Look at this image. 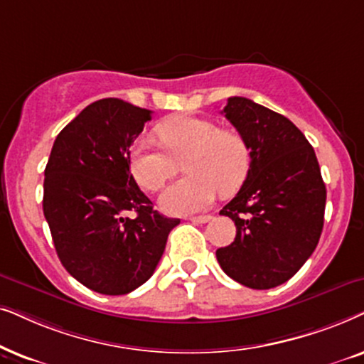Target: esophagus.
<instances>
[{
  "instance_id": "34e87169",
  "label": "esophagus",
  "mask_w": 364,
  "mask_h": 364,
  "mask_svg": "<svg viewBox=\"0 0 364 364\" xmlns=\"http://www.w3.org/2000/svg\"><path fill=\"white\" fill-rule=\"evenodd\" d=\"M210 220H211L210 215H203V216H193V218H190V221L198 223V225H203V223H208Z\"/></svg>"
}]
</instances>
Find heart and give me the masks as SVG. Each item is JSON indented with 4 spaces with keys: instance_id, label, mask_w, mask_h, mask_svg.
Here are the masks:
<instances>
[{
    "instance_id": "b5f03b06",
    "label": "heart",
    "mask_w": 364,
    "mask_h": 364,
    "mask_svg": "<svg viewBox=\"0 0 364 364\" xmlns=\"http://www.w3.org/2000/svg\"><path fill=\"white\" fill-rule=\"evenodd\" d=\"M161 148L139 138L129 149V171L143 190L158 191L178 171L181 161L186 174L161 196V206L171 215L205 210L218 193L230 195L243 185L251 154L246 139L230 128L198 116H176L154 128Z\"/></svg>"
}]
</instances>
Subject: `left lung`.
<instances>
[{
  "label": "left lung",
  "instance_id": "1",
  "mask_svg": "<svg viewBox=\"0 0 364 364\" xmlns=\"http://www.w3.org/2000/svg\"><path fill=\"white\" fill-rule=\"evenodd\" d=\"M251 154L243 186L220 211L235 221L236 238L216 250L223 271L253 289L279 287L316 248L326 188L304 134L283 114L232 96L221 111Z\"/></svg>",
  "mask_w": 364,
  "mask_h": 364
}]
</instances>
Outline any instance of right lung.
<instances>
[{
	"instance_id": "1",
	"label": "right lung",
	"mask_w": 364,
	"mask_h": 364,
	"mask_svg": "<svg viewBox=\"0 0 364 364\" xmlns=\"http://www.w3.org/2000/svg\"><path fill=\"white\" fill-rule=\"evenodd\" d=\"M151 114L118 98L95 101L61 129L48 159L43 213L58 258L96 293L146 283L179 225L153 210L129 171V148Z\"/></svg>"
}]
</instances>
